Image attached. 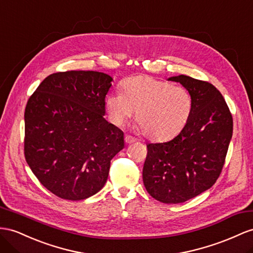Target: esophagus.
Segmentation results:
<instances>
[{
  "mask_svg": "<svg viewBox=\"0 0 253 253\" xmlns=\"http://www.w3.org/2000/svg\"><path fill=\"white\" fill-rule=\"evenodd\" d=\"M135 141H137V139L131 137V135H129V134L125 135V142H126V143L130 144V143H133V142H135Z\"/></svg>",
  "mask_w": 253,
  "mask_h": 253,
  "instance_id": "obj_1",
  "label": "esophagus"
}]
</instances>
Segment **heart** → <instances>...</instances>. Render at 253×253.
<instances>
[{
	"label": "heart",
	"mask_w": 253,
	"mask_h": 253,
	"mask_svg": "<svg viewBox=\"0 0 253 253\" xmlns=\"http://www.w3.org/2000/svg\"><path fill=\"white\" fill-rule=\"evenodd\" d=\"M121 93L106 98L107 112L123 125L135 111V121L146 138L165 141L175 137L188 123L193 101L188 89L145 75L121 82Z\"/></svg>",
	"instance_id": "heart-1"
}]
</instances>
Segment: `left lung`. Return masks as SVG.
Returning a JSON list of instances; mask_svg holds the SVG:
<instances>
[{
  "label": "left lung",
  "instance_id": "8db88e82",
  "mask_svg": "<svg viewBox=\"0 0 253 253\" xmlns=\"http://www.w3.org/2000/svg\"><path fill=\"white\" fill-rule=\"evenodd\" d=\"M193 101L190 119L175 138L147 144L143 183L167 204L183 203L210 189L221 174L233 133V119L221 93L207 81L180 75Z\"/></svg>",
  "mask_w": 253,
  "mask_h": 253
}]
</instances>
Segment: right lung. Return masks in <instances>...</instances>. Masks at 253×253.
<instances>
[{
    "label": "right lung",
    "mask_w": 253,
    "mask_h": 253,
    "mask_svg": "<svg viewBox=\"0 0 253 253\" xmlns=\"http://www.w3.org/2000/svg\"><path fill=\"white\" fill-rule=\"evenodd\" d=\"M113 79L92 70L48 76L24 112V157L41 184L56 197L84 200L105 186L124 132L103 118Z\"/></svg>",
    "instance_id": "1"
}]
</instances>
